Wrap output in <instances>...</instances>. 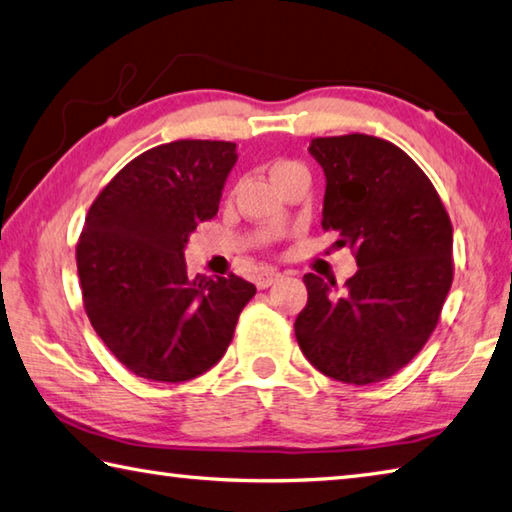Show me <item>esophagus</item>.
Masks as SVG:
<instances>
[{"instance_id": "34e87169", "label": "esophagus", "mask_w": 512, "mask_h": 512, "mask_svg": "<svg viewBox=\"0 0 512 512\" xmlns=\"http://www.w3.org/2000/svg\"><path fill=\"white\" fill-rule=\"evenodd\" d=\"M280 280H282L280 271H262L255 277V284H257V288H268Z\"/></svg>"}]
</instances>
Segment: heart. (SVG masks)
<instances>
[{
    "label": "heart",
    "instance_id": "1",
    "mask_svg": "<svg viewBox=\"0 0 512 512\" xmlns=\"http://www.w3.org/2000/svg\"><path fill=\"white\" fill-rule=\"evenodd\" d=\"M284 165H286V163H282V165H277V167H275V170H280V167H284Z\"/></svg>",
    "mask_w": 512,
    "mask_h": 512
}]
</instances>
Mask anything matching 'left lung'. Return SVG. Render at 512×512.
Here are the masks:
<instances>
[{"instance_id":"8db88e82","label":"left lung","mask_w":512,"mask_h":512,"mask_svg":"<svg viewBox=\"0 0 512 512\" xmlns=\"http://www.w3.org/2000/svg\"><path fill=\"white\" fill-rule=\"evenodd\" d=\"M322 165V228L340 232L358 271L345 282L306 273L295 338L340 383H380L403 369L439 322L452 286V224L432 181L401 147L367 134L313 138Z\"/></svg>"}]
</instances>
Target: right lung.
Returning <instances> with one entry per match:
<instances>
[{
	"label": "right lung",
	"mask_w": 512,
	"mask_h": 512,
	"mask_svg": "<svg viewBox=\"0 0 512 512\" xmlns=\"http://www.w3.org/2000/svg\"><path fill=\"white\" fill-rule=\"evenodd\" d=\"M237 163L226 141H174L136 156L91 203L76 248L82 302L107 349L156 383H183L224 356L257 288L188 275L183 250L217 215Z\"/></svg>",
	"instance_id": "obj_1"
}]
</instances>
